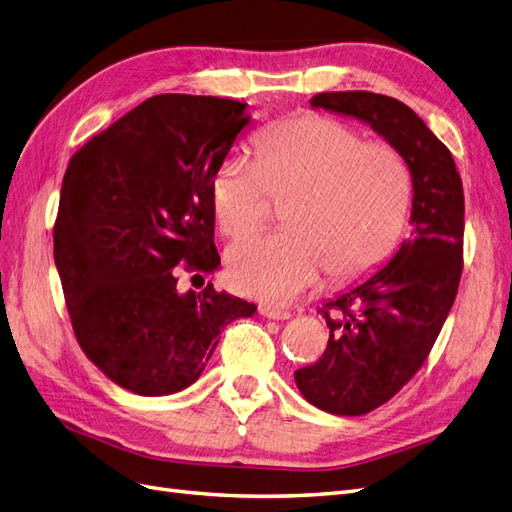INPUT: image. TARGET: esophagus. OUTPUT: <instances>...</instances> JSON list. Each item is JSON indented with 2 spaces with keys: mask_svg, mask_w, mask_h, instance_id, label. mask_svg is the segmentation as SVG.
<instances>
[{
  "mask_svg": "<svg viewBox=\"0 0 512 512\" xmlns=\"http://www.w3.org/2000/svg\"><path fill=\"white\" fill-rule=\"evenodd\" d=\"M260 316H265L269 320H288L290 312H284V309H275V307H260Z\"/></svg>",
  "mask_w": 512,
  "mask_h": 512,
  "instance_id": "34e87169",
  "label": "esophagus"
}]
</instances>
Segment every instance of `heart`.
<instances>
[{
	"label": "heart",
	"mask_w": 512,
	"mask_h": 512,
	"mask_svg": "<svg viewBox=\"0 0 512 512\" xmlns=\"http://www.w3.org/2000/svg\"><path fill=\"white\" fill-rule=\"evenodd\" d=\"M271 196L286 200L282 232L235 243L228 284L247 297L290 303L316 286L359 277L399 243L412 205V170L386 143H367L348 123L303 115L267 132L258 160L228 156L211 183L222 235L239 239L269 218Z\"/></svg>",
	"instance_id": "obj_1"
}]
</instances>
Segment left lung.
<instances>
[{
  "instance_id": "8db88e82",
  "label": "left lung",
  "mask_w": 512,
  "mask_h": 512,
  "mask_svg": "<svg viewBox=\"0 0 512 512\" xmlns=\"http://www.w3.org/2000/svg\"><path fill=\"white\" fill-rule=\"evenodd\" d=\"M309 104L365 123L412 170L410 237L389 265L320 309L329 327L327 350L318 363L294 371L309 404L361 416L421 369L455 303L463 269V185L451 151L404 102L371 91H331Z\"/></svg>"
}]
</instances>
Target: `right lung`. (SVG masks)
<instances>
[{"instance_id":"1","label":"right lung","mask_w":512,"mask_h":512,"mask_svg":"<svg viewBox=\"0 0 512 512\" xmlns=\"http://www.w3.org/2000/svg\"><path fill=\"white\" fill-rule=\"evenodd\" d=\"M252 123L247 104L162 94L74 153L53 230L55 265L79 346L143 397L198 380L220 331L256 312L213 284L179 292L177 265L220 267L211 183Z\"/></svg>"}]
</instances>
